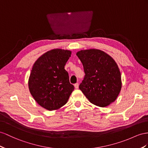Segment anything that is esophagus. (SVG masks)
Returning a JSON list of instances; mask_svg holds the SVG:
<instances>
[{"label":"esophagus","instance_id":"obj_1","mask_svg":"<svg viewBox=\"0 0 148 148\" xmlns=\"http://www.w3.org/2000/svg\"><path fill=\"white\" fill-rule=\"evenodd\" d=\"M74 87L75 89H78L79 88V83H75L74 84Z\"/></svg>","mask_w":148,"mask_h":148}]
</instances>
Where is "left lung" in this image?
<instances>
[{
  "mask_svg": "<svg viewBox=\"0 0 148 148\" xmlns=\"http://www.w3.org/2000/svg\"><path fill=\"white\" fill-rule=\"evenodd\" d=\"M85 75L79 85L88 100L94 105L106 107L113 103L121 91V73L111 56L97 49L78 52Z\"/></svg>",
  "mask_w": 148,
  "mask_h": 148,
  "instance_id": "left-lung-1",
  "label": "left lung"
}]
</instances>
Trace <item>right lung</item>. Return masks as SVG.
Returning a JSON list of instances; mask_svg holds the SVG:
<instances>
[{
	"instance_id": "add662e5",
	"label": "right lung",
	"mask_w": 148,
	"mask_h": 148,
	"mask_svg": "<svg viewBox=\"0 0 148 148\" xmlns=\"http://www.w3.org/2000/svg\"><path fill=\"white\" fill-rule=\"evenodd\" d=\"M71 54L69 51L53 49L41 56L32 67L29 79L30 92L47 110L62 107L74 89L64 69Z\"/></svg>"
}]
</instances>
